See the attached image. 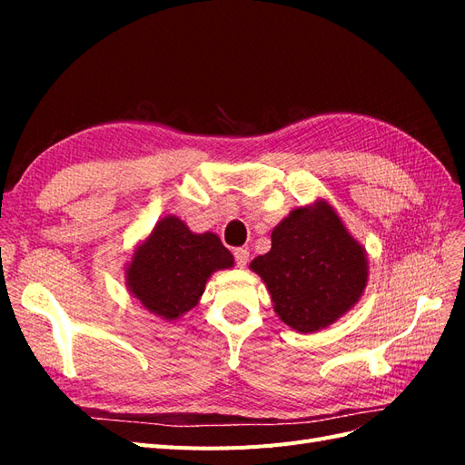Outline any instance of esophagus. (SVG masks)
<instances>
[{
  "label": "esophagus",
  "mask_w": 465,
  "mask_h": 465,
  "mask_svg": "<svg viewBox=\"0 0 465 465\" xmlns=\"http://www.w3.org/2000/svg\"><path fill=\"white\" fill-rule=\"evenodd\" d=\"M234 262L238 267H244L248 263V258H250V252L246 248H234Z\"/></svg>",
  "instance_id": "obj_1"
}]
</instances>
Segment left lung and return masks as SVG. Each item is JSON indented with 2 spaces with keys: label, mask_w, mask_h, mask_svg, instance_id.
Here are the masks:
<instances>
[{
  "label": "left lung",
  "mask_w": 465,
  "mask_h": 465,
  "mask_svg": "<svg viewBox=\"0 0 465 465\" xmlns=\"http://www.w3.org/2000/svg\"><path fill=\"white\" fill-rule=\"evenodd\" d=\"M287 326L312 333L353 306L367 287V256L326 203L299 207L272 232V250L250 263Z\"/></svg>",
  "instance_id": "8db88e82"
}]
</instances>
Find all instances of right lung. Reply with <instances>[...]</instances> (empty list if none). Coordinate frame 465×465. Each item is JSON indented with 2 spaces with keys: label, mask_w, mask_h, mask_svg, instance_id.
<instances>
[{
  "label": "right lung",
  "mask_w": 465,
  "mask_h": 465,
  "mask_svg": "<svg viewBox=\"0 0 465 465\" xmlns=\"http://www.w3.org/2000/svg\"><path fill=\"white\" fill-rule=\"evenodd\" d=\"M232 262L217 234H193L178 217H164L135 250L125 277L149 312L176 320L198 304L211 273Z\"/></svg>",
  "instance_id": "right-lung-1"
}]
</instances>
